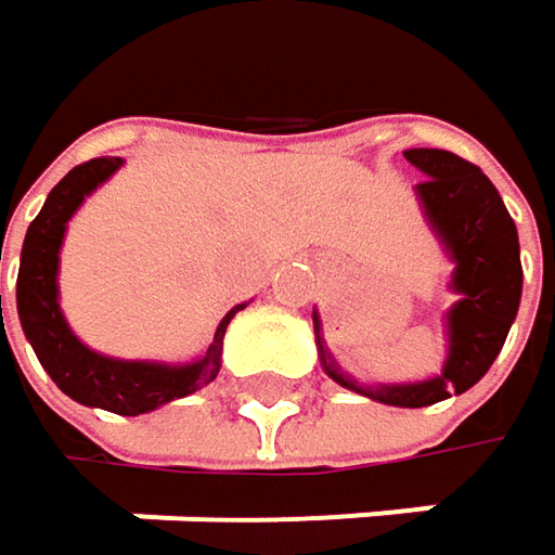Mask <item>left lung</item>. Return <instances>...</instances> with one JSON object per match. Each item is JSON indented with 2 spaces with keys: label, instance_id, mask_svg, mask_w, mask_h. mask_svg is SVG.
<instances>
[{
  "label": "left lung",
  "instance_id": "1",
  "mask_svg": "<svg viewBox=\"0 0 555 555\" xmlns=\"http://www.w3.org/2000/svg\"><path fill=\"white\" fill-rule=\"evenodd\" d=\"M403 155L410 165H416L426 175L423 183H416L420 199L426 206L428 222L435 225L451 257L457 260L454 288L461 292V301L448 314L451 352L444 372L423 384L359 387L324 352L321 336L318 343H321L324 369L336 384L352 387L390 406L416 410V406H431L451 393H464L489 372L518 314L521 257H518V228L512 222L499 190L477 165L441 149H410ZM314 330L321 333L318 314H314Z\"/></svg>",
  "mask_w": 555,
  "mask_h": 555
}]
</instances>
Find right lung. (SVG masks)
Returning <instances> with one entry per match:
<instances>
[{"label":"right lung","instance_id":"1","mask_svg":"<svg viewBox=\"0 0 555 555\" xmlns=\"http://www.w3.org/2000/svg\"><path fill=\"white\" fill-rule=\"evenodd\" d=\"M124 162L120 158H91L63 177L37 219L30 222L22 247V270H18V318L25 336L30 339L40 365L56 380V387L85 406H101L117 416H139L177 397H186L219 375L222 359V336L228 321L244 308L237 305L228 311L225 321L216 330L212 346L193 365H155V362H120L91 352L81 346L73 330L66 327L63 311L56 305V267H60V244L66 222L73 219L81 199ZM2 301V298H0Z\"/></svg>","mask_w":555,"mask_h":555}]
</instances>
